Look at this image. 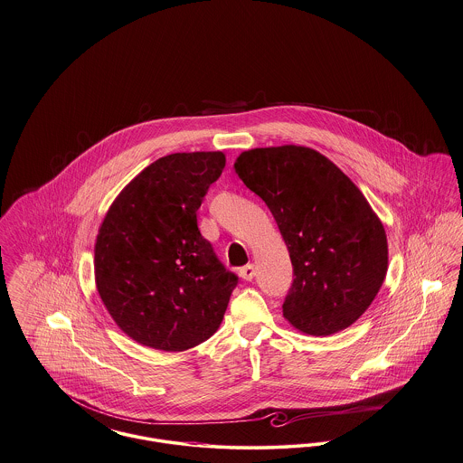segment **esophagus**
I'll return each mask as SVG.
<instances>
[{
  "label": "esophagus",
  "instance_id": "1",
  "mask_svg": "<svg viewBox=\"0 0 463 463\" xmlns=\"http://www.w3.org/2000/svg\"><path fill=\"white\" fill-rule=\"evenodd\" d=\"M255 274H257V270H255V265L253 264L244 265L240 269V276L244 281H251L255 278Z\"/></svg>",
  "mask_w": 463,
  "mask_h": 463
}]
</instances>
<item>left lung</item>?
Listing matches in <instances>:
<instances>
[{
	"label": "left lung",
	"instance_id": "1",
	"mask_svg": "<svg viewBox=\"0 0 463 463\" xmlns=\"http://www.w3.org/2000/svg\"><path fill=\"white\" fill-rule=\"evenodd\" d=\"M234 170L264 199L287 242L295 278L285 319L316 336L349 328L389 267L385 229L370 203L326 156L304 146L244 151Z\"/></svg>",
	"mask_w": 463,
	"mask_h": 463
}]
</instances>
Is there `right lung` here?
<instances>
[{
  "mask_svg": "<svg viewBox=\"0 0 463 463\" xmlns=\"http://www.w3.org/2000/svg\"><path fill=\"white\" fill-rule=\"evenodd\" d=\"M225 156L159 157L112 201L95 241V283L135 342L182 353L219 330L238 276L198 229L196 212Z\"/></svg>",
  "mask_w": 463,
  "mask_h": 463,
  "instance_id": "1",
  "label": "right lung"
}]
</instances>
